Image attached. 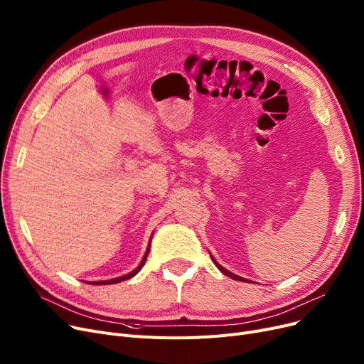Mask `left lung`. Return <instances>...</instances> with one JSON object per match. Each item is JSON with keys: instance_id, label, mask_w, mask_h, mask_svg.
Wrapping results in <instances>:
<instances>
[{"instance_id": "1", "label": "left lung", "mask_w": 364, "mask_h": 364, "mask_svg": "<svg viewBox=\"0 0 364 364\" xmlns=\"http://www.w3.org/2000/svg\"><path fill=\"white\" fill-rule=\"evenodd\" d=\"M211 259H213V261H214V264H215V265H217V269H218V270H220V272H221V273H223V274H225V276H228V277H230V279H233V280H242V282H243V280H245V279H243V277H240V276H236V274H233V273H230V272H228V270H225V269H224V267H221V265H220V264H218V262H217V261H215V259H214V258H213V257H211Z\"/></svg>"}]
</instances>
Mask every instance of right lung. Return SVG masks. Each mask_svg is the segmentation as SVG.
<instances>
[{
	"mask_svg": "<svg viewBox=\"0 0 364 364\" xmlns=\"http://www.w3.org/2000/svg\"><path fill=\"white\" fill-rule=\"evenodd\" d=\"M150 242H151V240H149L147 251H146V254H144L141 262L139 264V267H137L136 270H132L131 273H128V274H125V276H121V277H117V279H110V280H105V282H92V284H113V283H119V282H122V280H128V279H131L132 276H136V274L143 269V265H144V262H146V258H147V254H149V250H150Z\"/></svg>",
	"mask_w": 364,
	"mask_h": 364,
	"instance_id": "1",
	"label": "right lung"
}]
</instances>
